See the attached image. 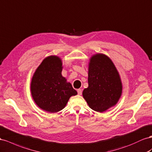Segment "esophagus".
Segmentation results:
<instances>
[{
    "label": "esophagus",
    "mask_w": 152,
    "mask_h": 152,
    "mask_svg": "<svg viewBox=\"0 0 152 152\" xmlns=\"http://www.w3.org/2000/svg\"><path fill=\"white\" fill-rule=\"evenodd\" d=\"M77 93H78V95H81L82 93H83V91H82V89H77Z\"/></svg>",
    "instance_id": "esophagus-1"
}]
</instances>
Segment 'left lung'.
I'll list each match as a JSON object with an SVG mask.
<instances>
[{
  "label": "left lung",
  "instance_id": "obj_1",
  "mask_svg": "<svg viewBox=\"0 0 152 152\" xmlns=\"http://www.w3.org/2000/svg\"><path fill=\"white\" fill-rule=\"evenodd\" d=\"M88 85L83 95L90 108L102 113L116 105L121 95L122 85L115 66L107 56L98 54L91 57Z\"/></svg>",
  "mask_w": 152,
  "mask_h": 152
}]
</instances>
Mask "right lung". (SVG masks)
I'll use <instances>...</instances> for the list:
<instances>
[{
  "label": "right lung",
  "mask_w": 152,
  "mask_h": 152,
  "mask_svg": "<svg viewBox=\"0 0 152 152\" xmlns=\"http://www.w3.org/2000/svg\"><path fill=\"white\" fill-rule=\"evenodd\" d=\"M61 72V60L57 56H49L37 68L31 81V93L36 104L51 113L62 110L70 96L77 94Z\"/></svg>",
  "instance_id": "1"
}]
</instances>
